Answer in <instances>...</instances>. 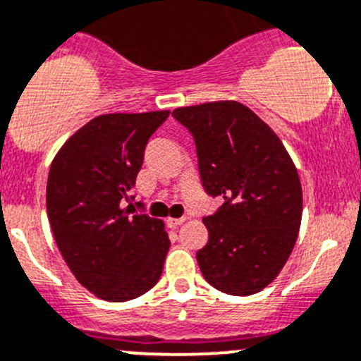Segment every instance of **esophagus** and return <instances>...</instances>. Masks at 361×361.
<instances>
[{"instance_id":"34e87169","label":"esophagus","mask_w":361,"mask_h":361,"mask_svg":"<svg viewBox=\"0 0 361 361\" xmlns=\"http://www.w3.org/2000/svg\"><path fill=\"white\" fill-rule=\"evenodd\" d=\"M185 220H187L185 216H181V219H167V226L173 227V229H178V227L185 222Z\"/></svg>"}]
</instances>
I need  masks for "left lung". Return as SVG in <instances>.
<instances>
[{"instance_id":"obj_1","label":"left lung","mask_w":361,"mask_h":361,"mask_svg":"<svg viewBox=\"0 0 361 361\" xmlns=\"http://www.w3.org/2000/svg\"><path fill=\"white\" fill-rule=\"evenodd\" d=\"M192 132L206 194L224 197L202 219L208 243L197 264L209 286L248 296L275 281L295 248L303 195L298 171L279 135L236 100L178 107Z\"/></svg>"}]
</instances>
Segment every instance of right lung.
I'll return each instance as SVG.
<instances>
[{
  "instance_id": "add662e5",
  "label": "right lung",
  "mask_w": 361,
  "mask_h": 361,
  "mask_svg": "<svg viewBox=\"0 0 361 361\" xmlns=\"http://www.w3.org/2000/svg\"><path fill=\"white\" fill-rule=\"evenodd\" d=\"M169 111L113 113L87 121L56 153L47 215L56 245L82 288L127 302L159 282L171 247L160 219L134 209L130 195L153 132Z\"/></svg>"
}]
</instances>
